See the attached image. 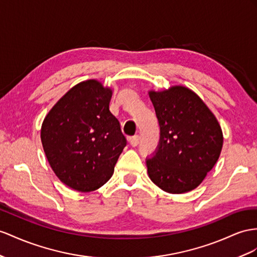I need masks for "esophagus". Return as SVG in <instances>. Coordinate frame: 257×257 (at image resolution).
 <instances>
[{
    "label": "esophagus",
    "instance_id": "esophagus-1",
    "mask_svg": "<svg viewBox=\"0 0 257 257\" xmlns=\"http://www.w3.org/2000/svg\"><path fill=\"white\" fill-rule=\"evenodd\" d=\"M139 142H140V137L139 136H134V137H131V138H129V143H130V146L131 147H137L138 144H139Z\"/></svg>",
    "mask_w": 257,
    "mask_h": 257
}]
</instances>
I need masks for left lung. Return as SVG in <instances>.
<instances>
[{"label":"left lung","instance_id":"left-lung-1","mask_svg":"<svg viewBox=\"0 0 257 257\" xmlns=\"http://www.w3.org/2000/svg\"><path fill=\"white\" fill-rule=\"evenodd\" d=\"M160 123V142L147 159L148 174L168 193H186L204 180L218 161L222 131L199 95L181 85L150 91Z\"/></svg>","mask_w":257,"mask_h":257}]
</instances>
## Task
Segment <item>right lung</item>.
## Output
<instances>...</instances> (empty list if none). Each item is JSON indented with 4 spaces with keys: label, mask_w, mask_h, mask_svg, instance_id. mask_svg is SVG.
<instances>
[{
    "label": "right lung",
    "mask_w": 257,
    "mask_h": 257,
    "mask_svg": "<svg viewBox=\"0 0 257 257\" xmlns=\"http://www.w3.org/2000/svg\"><path fill=\"white\" fill-rule=\"evenodd\" d=\"M111 90L94 79L72 87L45 116L41 141L53 172L80 192L101 188L127 140L110 113Z\"/></svg>",
    "instance_id": "obj_1"
}]
</instances>
